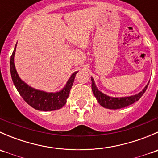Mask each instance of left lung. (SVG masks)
I'll use <instances>...</instances> for the list:
<instances>
[{
	"instance_id": "1",
	"label": "left lung",
	"mask_w": 158,
	"mask_h": 158,
	"mask_svg": "<svg viewBox=\"0 0 158 158\" xmlns=\"http://www.w3.org/2000/svg\"><path fill=\"white\" fill-rule=\"evenodd\" d=\"M92 79V92H93L94 95L96 98L98 102L101 105L102 107L106 108V109H122V108L127 107V106H130V105L133 104L135 102L138 101L141 96L144 95L146 89L148 88V84H147L144 89H143L141 92L139 93L136 94L135 95H131V96H127V97H121V98H114V97H110L106 95V94L102 93L100 92L98 89H97L96 85H95L94 79L92 77L91 78Z\"/></svg>"
}]
</instances>
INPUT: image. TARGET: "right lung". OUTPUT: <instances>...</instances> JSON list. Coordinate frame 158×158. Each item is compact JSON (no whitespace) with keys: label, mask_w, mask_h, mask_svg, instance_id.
I'll list each match as a JSON object with an SVG mask.
<instances>
[{"label":"right lung","mask_w":158,"mask_h":158,"mask_svg":"<svg viewBox=\"0 0 158 158\" xmlns=\"http://www.w3.org/2000/svg\"><path fill=\"white\" fill-rule=\"evenodd\" d=\"M16 47H17V44L10 56V74L13 82L23 100L33 109L39 110V111H54V110L60 109L63 107L66 103V99L69 97L70 89L74 82L75 76L78 72H75L72 74L71 77L67 81L64 88L59 92H46L44 91L37 90V89L32 88L20 79L15 69L14 60Z\"/></svg>","instance_id":"obj_1"}]
</instances>
